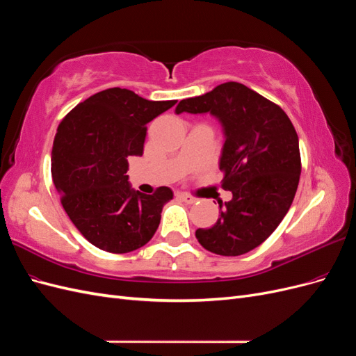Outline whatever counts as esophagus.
Instances as JSON below:
<instances>
[{"label":"esophagus","instance_id":"obj_1","mask_svg":"<svg viewBox=\"0 0 356 356\" xmlns=\"http://www.w3.org/2000/svg\"><path fill=\"white\" fill-rule=\"evenodd\" d=\"M179 199H181V200H184V202H186V203H188V204L195 203V202L197 200L196 197H193V196L187 195V193H181V195H179Z\"/></svg>","mask_w":356,"mask_h":356}]
</instances>
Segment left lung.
Segmentation results:
<instances>
[{"label": "left lung", "mask_w": 356, "mask_h": 356, "mask_svg": "<svg viewBox=\"0 0 356 356\" xmlns=\"http://www.w3.org/2000/svg\"><path fill=\"white\" fill-rule=\"evenodd\" d=\"M184 111L220 118L225 134L221 187L233 193L224 208L218 202L217 222L197 229L196 238L218 255L250 252L276 230L294 200L301 174L296 129L277 104L236 81L182 99L175 113Z\"/></svg>", "instance_id": "obj_1"}]
</instances>
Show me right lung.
<instances>
[{"instance_id": "add662e5", "label": "right lung", "mask_w": 356, "mask_h": 356, "mask_svg": "<svg viewBox=\"0 0 356 356\" xmlns=\"http://www.w3.org/2000/svg\"><path fill=\"white\" fill-rule=\"evenodd\" d=\"M175 104L113 88L80 102L59 123L53 182L72 224L99 250L131 252L154 236L174 193L168 187L153 195L131 190L127 157L143 156L147 123Z\"/></svg>"}]
</instances>
